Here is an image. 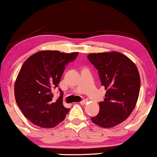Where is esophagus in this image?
I'll list each match as a JSON object with an SVG mask.
<instances>
[{
    "label": "esophagus",
    "mask_w": 157,
    "mask_h": 157,
    "mask_svg": "<svg viewBox=\"0 0 157 157\" xmlns=\"http://www.w3.org/2000/svg\"><path fill=\"white\" fill-rule=\"evenodd\" d=\"M87 99H84V100L81 101V102H80V104H81V105H85V104L87 103Z\"/></svg>",
    "instance_id": "34e87169"
}]
</instances>
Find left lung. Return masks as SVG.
<instances>
[{"instance_id": "8db88e82", "label": "left lung", "mask_w": 157, "mask_h": 157, "mask_svg": "<svg viewBox=\"0 0 157 157\" xmlns=\"http://www.w3.org/2000/svg\"><path fill=\"white\" fill-rule=\"evenodd\" d=\"M87 58L98 70L106 90L105 98L99 102V112L91 121L101 127H114L125 121L136 105L141 85L139 70L118 52L89 54Z\"/></svg>"}]
</instances>
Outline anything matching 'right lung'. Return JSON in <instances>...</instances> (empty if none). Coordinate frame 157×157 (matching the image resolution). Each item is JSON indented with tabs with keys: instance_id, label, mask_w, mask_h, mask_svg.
<instances>
[{
	"instance_id": "1",
	"label": "right lung",
	"mask_w": 157,
	"mask_h": 157,
	"mask_svg": "<svg viewBox=\"0 0 157 157\" xmlns=\"http://www.w3.org/2000/svg\"><path fill=\"white\" fill-rule=\"evenodd\" d=\"M78 52L40 51L29 57L15 82L16 103L27 119L42 128H53L65 119L70 109L63 105V92L53 100L54 89L58 87L65 66L73 61Z\"/></svg>"
}]
</instances>
